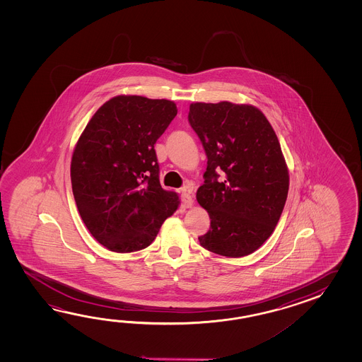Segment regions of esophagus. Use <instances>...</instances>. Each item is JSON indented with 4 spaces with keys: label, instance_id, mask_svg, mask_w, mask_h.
I'll use <instances>...</instances> for the list:
<instances>
[{
    "label": "esophagus",
    "instance_id": "34e87169",
    "mask_svg": "<svg viewBox=\"0 0 362 362\" xmlns=\"http://www.w3.org/2000/svg\"><path fill=\"white\" fill-rule=\"evenodd\" d=\"M181 199H182V204H184V207H192V204H194V199H192V197L190 195V190H189L186 186L181 189Z\"/></svg>",
    "mask_w": 362,
    "mask_h": 362
}]
</instances>
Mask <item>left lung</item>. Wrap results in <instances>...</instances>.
<instances>
[{"label": "left lung", "mask_w": 362, "mask_h": 362, "mask_svg": "<svg viewBox=\"0 0 362 362\" xmlns=\"http://www.w3.org/2000/svg\"><path fill=\"white\" fill-rule=\"evenodd\" d=\"M189 123L207 155L197 200L211 218L200 246L226 257L252 254L276 229L288 194L277 134L252 105L195 102Z\"/></svg>", "instance_id": "obj_1"}]
</instances>
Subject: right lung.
<instances>
[{
	"instance_id": "obj_1",
	"label": "right lung",
	"mask_w": 362,
	"mask_h": 362,
	"mask_svg": "<svg viewBox=\"0 0 362 362\" xmlns=\"http://www.w3.org/2000/svg\"><path fill=\"white\" fill-rule=\"evenodd\" d=\"M177 115L173 100L116 95L77 139L71 184L78 214L95 240L114 252H136L156 238L180 204L164 190L154 145Z\"/></svg>"
}]
</instances>
